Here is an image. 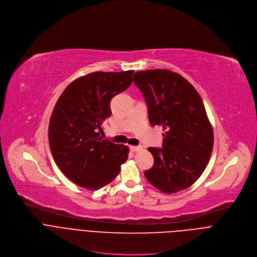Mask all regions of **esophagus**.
<instances>
[{"label":"esophagus","mask_w":257,"mask_h":257,"mask_svg":"<svg viewBox=\"0 0 257 257\" xmlns=\"http://www.w3.org/2000/svg\"><path fill=\"white\" fill-rule=\"evenodd\" d=\"M130 149L132 152H138V151L142 150V147L141 146H131Z\"/></svg>","instance_id":"34e87169"}]
</instances>
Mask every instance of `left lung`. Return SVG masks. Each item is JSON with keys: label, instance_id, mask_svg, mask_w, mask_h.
I'll return each mask as SVG.
<instances>
[{"label": "left lung", "instance_id": "8db88e82", "mask_svg": "<svg viewBox=\"0 0 257 257\" xmlns=\"http://www.w3.org/2000/svg\"><path fill=\"white\" fill-rule=\"evenodd\" d=\"M133 80L144 95L150 123L165 131L163 148H148L154 165L145 176L165 193L183 190L199 178L212 155L214 133L202 100L186 79L168 70L138 72Z\"/></svg>", "mask_w": 257, "mask_h": 257}]
</instances>
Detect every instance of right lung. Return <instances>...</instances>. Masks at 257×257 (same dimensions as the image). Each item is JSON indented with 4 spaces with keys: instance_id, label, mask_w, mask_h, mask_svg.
I'll list each match as a JSON object with an SVG mask.
<instances>
[{
    "instance_id": "1",
    "label": "right lung",
    "mask_w": 257,
    "mask_h": 257,
    "mask_svg": "<svg viewBox=\"0 0 257 257\" xmlns=\"http://www.w3.org/2000/svg\"><path fill=\"white\" fill-rule=\"evenodd\" d=\"M134 71L95 72L73 81L51 113L48 141L61 171L77 185L97 190L110 183L128 157V148L102 139L101 124L111 99L130 87Z\"/></svg>"
}]
</instances>
